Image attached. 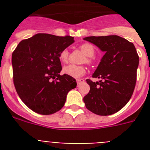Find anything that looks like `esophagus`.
Returning <instances> with one entry per match:
<instances>
[{"mask_svg":"<svg viewBox=\"0 0 150 150\" xmlns=\"http://www.w3.org/2000/svg\"><path fill=\"white\" fill-rule=\"evenodd\" d=\"M84 82H85L84 79H76V83H77L78 86H79V84H81V83H84Z\"/></svg>","mask_w":150,"mask_h":150,"instance_id":"obj_1","label":"esophagus"}]
</instances>
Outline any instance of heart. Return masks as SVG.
Segmentation results:
<instances>
[{"label": "heart", "mask_w": 150, "mask_h": 150, "mask_svg": "<svg viewBox=\"0 0 150 150\" xmlns=\"http://www.w3.org/2000/svg\"><path fill=\"white\" fill-rule=\"evenodd\" d=\"M79 49L85 55L88 57L86 60H85V62L86 61L87 63H90L91 62L90 58L93 56L94 54H95V49H94L93 46L89 44V43H83L79 46ZM67 58H68V51L67 50H63L59 53V59L62 62L65 63L67 62ZM63 72L68 76H71V77L79 78L86 73V68L83 66H76L74 65V64H69V65H67L64 67Z\"/></svg>", "instance_id": "b5f03b06"}]
</instances>
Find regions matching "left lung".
Masks as SVG:
<instances>
[{
    "label": "left lung",
    "mask_w": 150,
    "mask_h": 150,
    "mask_svg": "<svg viewBox=\"0 0 150 150\" xmlns=\"http://www.w3.org/2000/svg\"><path fill=\"white\" fill-rule=\"evenodd\" d=\"M105 54L100 59L92 77L86 79L90 91L83 98L88 110L100 116H109L126 105L136 84L139 57L134 45L117 35L87 37Z\"/></svg>",
    "instance_id": "left-lung-1"
}]
</instances>
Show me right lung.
<instances>
[{
	"instance_id": "obj_1",
	"label": "right lung",
	"mask_w": 150,
	"mask_h": 150,
	"mask_svg": "<svg viewBox=\"0 0 150 150\" xmlns=\"http://www.w3.org/2000/svg\"><path fill=\"white\" fill-rule=\"evenodd\" d=\"M74 43L71 36L37 34L21 41L13 52L16 90L34 112L42 115L58 112L64 105L67 93L76 88L74 77L59 74L62 69L59 53Z\"/></svg>"
}]
</instances>
